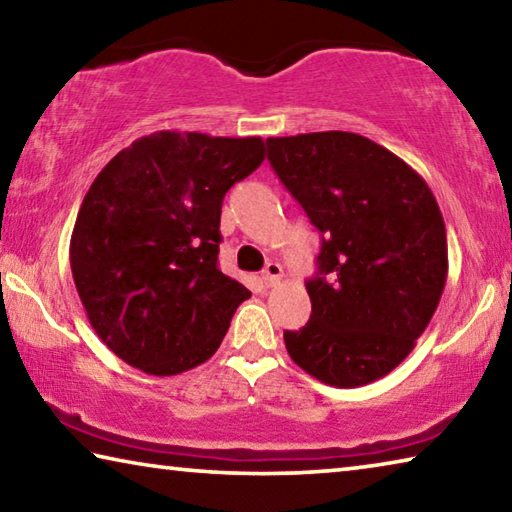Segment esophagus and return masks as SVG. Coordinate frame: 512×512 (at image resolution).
<instances>
[{"label": "esophagus", "instance_id": "1", "mask_svg": "<svg viewBox=\"0 0 512 512\" xmlns=\"http://www.w3.org/2000/svg\"><path fill=\"white\" fill-rule=\"evenodd\" d=\"M282 277V266L277 262H268L266 268L262 271V282L266 287H273V284Z\"/></svg>", "mask_w": 512, "mask_h": 512}]
</instances>
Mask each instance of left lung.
I'll return each instance as SVG.
<instances>
[{
	"instance_id": "8db88e82",
	"label": "left lung",
	"mask_w": 512,
	"mask_h": 512,
	"mask_svg": "<svg viewBox=\"0 0 512 512\" xmlns=\"http://www.w3.org/2000/svg\"><path fill=\"white\" fill-rule=\"evenodd\" d=\"M268 162L323 235L307 280L309 323L284 332L289 357L354 388L409 357L447 282V235L420 173L345 131L268 137Z\"/></svg>"
}]
</instances>
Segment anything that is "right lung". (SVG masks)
Wrapping results in <instances>:
<instances>
[{"mask_svg": "<svg viewBox=\"0 0 512 512\" xmlns=\"http://www.w3.org/2000/svg\"><path fill=\"white\" fill-rule=\"evenodd\" d=\"M262 162V137L158 131L94 178L69 264L94 332L128 366L169 377L219 350L250 298L216 264L223 196Z\"/></svg>", "mask_w": 512, "mask_h": 512, "instance_id": "obj_1", "label": "right lung"}]
</instances>
